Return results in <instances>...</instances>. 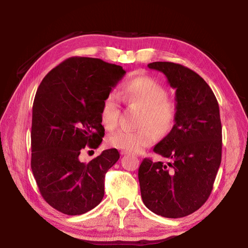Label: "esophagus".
Returning a JSON list of instances; mask_svg holds the SVG:
<instances>
[{
    "label": "esophagus",
    "instance_id": "34e87169",
    "mask_svg": "<svg viewBox=\"0 0 248 248\" xmlns=\"http://www.w3.org/2000/svg\"><path fill=\"white\" fill-rule=\"evenodd\" d=\"M121 154H122V155H128V153L125 152V151H121Z\"/></svg>",
    "mask_w": 248,
    "mask_h": 248
}]
</instances>
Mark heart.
I'll list each match as a JSON object with an SVG mask.
<instances>
[{
  "instance_id": "obj_1",
  "label": "heart",
  "mask_w": 248,
  "mask_h": 248,
  "mask_svg": "<svg viewBox=\"0 0 248 248\" xmlns=\"http://www.w3.org/2000/svg\"><path fill=\"white\" fill-rule=\"evenodd\" d=\"M167 89L158 80L144 76L134 78L121 87L120 96L127 106L140 109L137 130H119L108 138V144L127 153H140L152 144L154 132L167 137L177 121V102L168 97ZM121 115L118 96L108 93L102 99L100 119L108 130L115 129Z\"/></svg>"
}]
</instances>
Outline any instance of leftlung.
Listing matches in <instances>:
<instances>
[{
  "mask_svg": "<svg viewBox=\"0 0 248 248\" xmlns=\"http://www.w3.org/2000/svg\"><path fill=\"white\" fill-rule=\"evenodd\" d=\"M148 67L162 72L176 89L178 114L174 129L153 149L169 161L140 163V194L155 214L180 218L200 209L213 189L221 162L219 107L211 88L187 67L171 62Z\"/></svg>",
  "mask_w": 248,
  "mask_h": 248,
  "instance_id": "1",
  "label": "left lung"
}]
</instances>
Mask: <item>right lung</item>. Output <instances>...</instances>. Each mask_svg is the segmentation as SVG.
<instances>
[{
  "instance_id": "1",
  "label": "right lung",
  "mask_w": 248,
  "mask_h": 248,
  "mask_svg": "<svg viewBox=\"0 0 248 248\" xmlns=\"http://www.w3.org/2000/svg\"><path fill=\"white\" fill-rule=\"evenodd\" d=\"M125 73L100 59L72 57L50 70L37 90L31 168L42 198L60 212L84 214L103 199L104 178L120 158L118 150H104L88 163L78 156L101 144L102 99Z\"/></svg>"
}]
</instances>
